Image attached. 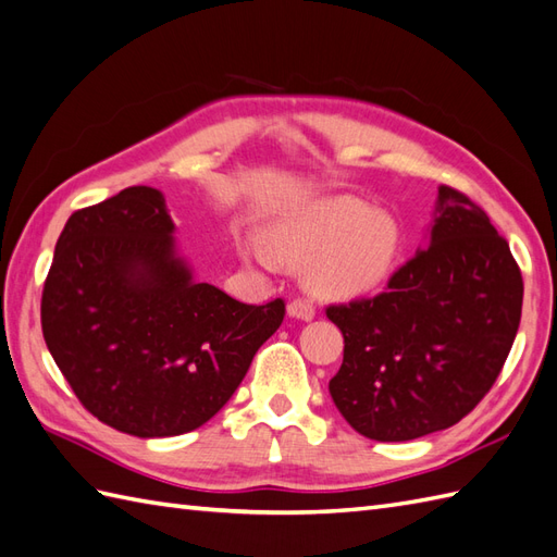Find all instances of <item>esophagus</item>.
<instances>
[{"instance_id":"34e87169","label":"esophagus","mask_w":557,"mask_h":557,"mask_svg":"<svg viewBox=\"0 0 557 557\" xmlns=\"http://www.w3.org/2000/svg\"><path fill=\"white\" fill-rule=\"evenodd\" d=\"M288 314L293 317V319H302V321H311L314 319V305H311L309 300H305V297H297V300H293L290 305H288Z\"/></svg>"}]
</instances>
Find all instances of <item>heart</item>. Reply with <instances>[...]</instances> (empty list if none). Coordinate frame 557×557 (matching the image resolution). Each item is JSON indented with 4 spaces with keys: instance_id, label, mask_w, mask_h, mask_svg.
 <instances>
[{
    "instance_id": "obj_1",
    "label": "heart",
    "mask_w": 557,
    "mask_h": 557,
    "mask_svg": "<svg viewBox=\"0 0 557 557\" xmlns=\"http://www.w3.org/2000/svg\"><path fill=\"white\" fill-rule=\"evenodd\" d=\"M278 260L307 269L314 295L357 297L383 286L401 250V234L389 214H377L359 198H333L286 216L269 234ZM262 257L260 250H255Z\"/></svg>"
}]
</instances>
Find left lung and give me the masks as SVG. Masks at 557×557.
Instances as JSON below:
<instances>
[{
	"mask_svg": "<svg viewBox=\"0 0 557 557\" xmlns=\"http://www.w3.org/2000/svg\"><path fill=\"white\" fill-rule=\"evenodd\" d=\"M437 191L430 246L383 293L325 307L345 337L331 397L375 442L456 425L492 389L518 335L524 286L508 240L466 194Z\"/></svg>",
	"mask_w": 557,
	"mask_h": 557,
	"instance_id": "left-lung-1",
	"label": "left lung"
}]
</instances>
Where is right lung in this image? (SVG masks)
I'll return each instance as SVG.
<instances>
[{"label": "right lung", "mask_w": 557, "mask_h": 557, "mask_svg": "<svg viewBox=\"0 0 557 557\" xmlns=\"http://www.w3.org/2000/svg\"><path fill=\"white\" fill-rule=\"evenodd\" d=\"M151 186L71 214L42 290V333L85 409L134 437L200 428L232 399L286 302L196 283Z\"/></svg>", "instance_id": "1"}]
</instances>
